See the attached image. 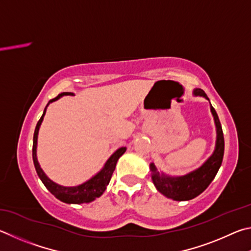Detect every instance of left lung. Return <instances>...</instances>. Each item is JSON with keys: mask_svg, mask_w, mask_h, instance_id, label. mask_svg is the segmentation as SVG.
Segmentation results:
<instances>
[{"mask_svg": "<svg viewBox=\"0 0 251 251\" xmlns=\"http://www.w3.org/2000/svg\"><path fill=\"white\" fill-rule=\"evenodd\" d=\"M193 96L204 97L205 99L209 101L204 90L200 89V88L193 90ZM210 112L213 114L215 126H216V143H215L213 154L199 169L185 175H181V176H171V175L159 171L153 162L150 163L152 182L156 190L168 199L179 201L195 199L196 196H199L201 193H203L208 187L216 176L219 168H221L224 157V148H225L223 129L217 113L212 104H210Z\"/></svg>", "mask_w": 251, "mask_h": 251, "instance_id": "obj_1", "label": "left lung"}]
</instances>
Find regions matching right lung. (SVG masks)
<instances>
[{
    "mask_svg": "<svg viewBox=\"0 0 251 251\" xmlns=\"http://www.w3.org/2000/svg\"><path fill=\"white\" fill-rule=\"evenodd\" d=\"M63 96H74L73 92H63L56 97V98L50 100V102L47 103L46 108L44 109L43 116L39 119L37 122L36 128H35L34 132V138H33V161L35 169H36V172L38 177L41 178L44 185L50 191L52 195H54L57 200H59L64 203L67 204H83V203H90V201H95L98 199L101 195L103 194V192L107 188L108 184L110 182V178L112 176V173L114 169H116L117 162L120 159V156L126 151V148L122 147L119 148L117 151H114L113 154L109 157L105 162L103 168L101 169L98 173L95 174L91 178L88 179V181L83 182L79 185L76 186H63L59 185L55 182H52L51 179L47 176L45 172L42 170L41 165L38 163L37 160V139H38V131L41 128V125L44 120V116L46 113V109L48 104L54 102V101L58 100Z\"/></svg>",
    "mask_w": 251,
    "mask_h": 251,
    "instance_id": "1",
    "label": "right lung"
}]
</instances>
